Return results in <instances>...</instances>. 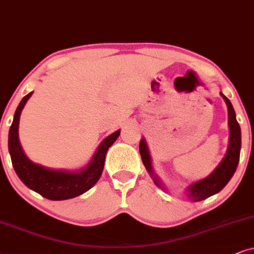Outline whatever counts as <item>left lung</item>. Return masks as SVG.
<instances>
[{"instance_id":"8db88e82","label":"left lung","mask_w":254,"mask_h":254,"mask_svg":"<svg viewBox=\"0 0 254 254\" xmlns=\"http://www.w3.org/2000/svg\"><path fill=\"white\" fill-rule=\"evenodd\" d=\"M220 96L224 98L227 105V111H229V129H230V138H229V147H227L226 155L221 159L219 165L213 170L207 177L192 183L186 188L185 193L188 198L192 201H200L204 200L211 195L218 193L223 190L225 185L230 182L232 176L236 172L237 166L239 163L240 156V147H242V132H240V127L237 122L236 112L231 104L230 99L226 97L223 92H220ZM139 153L142 157L143 164L145 166L146 171L149 172L151 178L153 179V183L158 188L166 190L165 185L162 181L157 177L152 168V160H151L150 151L145 142V138H142L139 142Z\"/></svg>"}]
</instances>
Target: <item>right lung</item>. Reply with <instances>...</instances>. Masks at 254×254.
<instances>
[{
	"label": "right lung",
	"mask_w": 254,
	"mask_h": 254,
	"mask_svg": "<svg viewBox=\"0 0 254 254\" xmlns=\"http://www.w3.org/2000/svg\"><path fill=\"white\" fill-rule=\"evenodd\" d=\"M33 91L22 98L16 109L8 137L9 153L16 175L33 190L50 200H65L83 194L94 186L103 172L105 156L112 144L116 142L121 130L115 131L110 136L104 138L99 144L94 156L84 168L78 170L50 169L36 164L25 156L18 139V124L21 112L25 103L31 97Z\"/></svg>",
	"instance_id": "obj_1"
}]
</instances>
